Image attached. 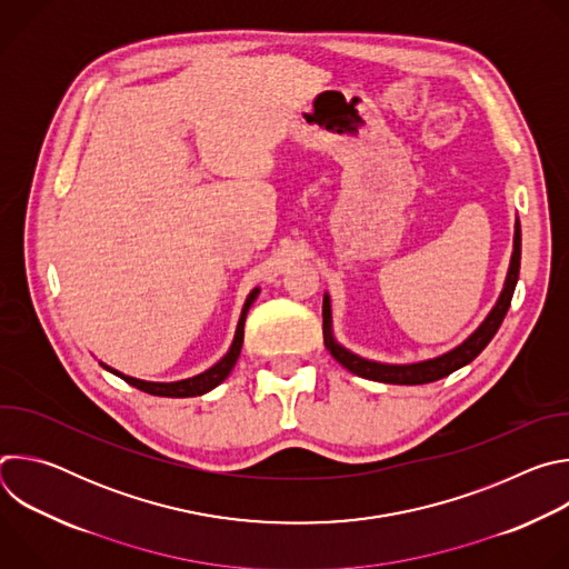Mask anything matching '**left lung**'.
Instances as JSON below:
<instances>
[{"mask_svg": "<svg viewBox=\"0 0 569 569\" xmlns=\"http://www.w3.org/2000/svg\"><path fill=\"white\" fill-rule=\"evenodd\" d=\"M520 248H522V233H520V220L516 218V233H513V254H511V263H509V272L505 279V288L496 301V306L491 308V312L486 315V319L479 323V327L455 349H450L448 353H441L437 358L430 360H421V362H410V365H389V362H376V360H367L349 349H345L336 336H333V315H331V297L329 292L323 295V306H321V317H323V345L331 351V356L351 373L367 378V380H376V382H387V385H426V382H435L439 378L450 376L452 371L466 367L468 362H472L483 349L493 340V336L498 333L500 323L511 306L513 299V290L518 283V274H520Z\"/></svg>", "mask_w": 569, "mask_h": 569, "instance_id": "obj_1", "label": "left lung"}]
</instances>
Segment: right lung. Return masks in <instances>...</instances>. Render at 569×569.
<instances>
[{"mask_svg": "<svg viewBox=\"0 0 569 569\" xmlns=\"http://www.w3.org/2000/svg\"><path fill=\"white\" fill-rule=\"evenodd\" d=\"M259 288H254L250 295H248V299H246V306H242V310H240V317H238V327H236V333H233V342H231V347H229V351L213 365V367H209L207 371H202V373H198V376H193V378H184V380H176V382H150V380H139V378H132V376H126V373H121V371H117V369H112V367H108V365H103L101 362V367L103 369H108V371H112L114 376H119L121 380H126L128 385H132V387H137V389H141V391H146V393H152V396H167V398H189V396H202V393H207V391H211L213 387H218L229 373H231V369H233V365H236V360H238V356H240V347H242V336H246V317H248V310H250V306L254 303V299L259 297Z\"/></svg>", "mask_w": 569, "mask_h": 569, "instance_id": "1", "label": "right lung"}]
</instances>
